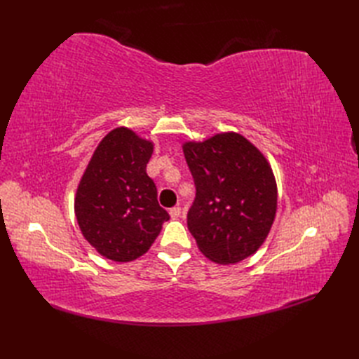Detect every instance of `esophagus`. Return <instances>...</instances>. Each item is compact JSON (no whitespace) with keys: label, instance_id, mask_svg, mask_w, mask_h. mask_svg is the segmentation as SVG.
<instances>
[{"label":"esophagus","instance_id":"34e87169","mask_svg":"<svg viewBox=\"0 0 359 359\" xmlns=\"http://www.w3.org/2000/svg\"><path fill=\"white\" fill-rule=\"evenodd\" d=\"M169 214H170L172 219L175 220V219H178V217L181 215V208H180V206H173V208L169 210Z\"/></svg>","mask_w":359,"mask_h":359}]
</instances>
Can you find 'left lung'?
Returning a JSON list of instances; mask_svg holds the SVG:
<instances>
[{
	"mask_svg": "<svg viewBox=\"0 0 359 359\" xmlns=\"http://www.w3.org/2000/svg\"><path fill=\"white\" fill-rule=\"evenodd\" d=\"M182 151L196 186L187 226L201 252L222 265L256 253L277 211V184L264 154L233 132L186 142Z\"/></svg>",
	"mask_w": 359,
	"mask_h": 359,
	"instance_id": "obj_1",
	"label": "left lung"
}]
</instances>
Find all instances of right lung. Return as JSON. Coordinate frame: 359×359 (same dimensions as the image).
Wrapping results in <instances>:
<instances>
[{
	"label": "right lung",
	"instance_id": "obj_1",
	"mask_svg": "<svg viewBox=\"0 0 359 359\" xmlns=\"http://www.w3.org/2000/svg\"><path fill=\"white\" fill-rule=\"evenodd\" d=\"M153 148L133 130L114 128L95 148L76 191L74 214L82 235L115 262L147 253L169 220L147 175Z\"/></svg>",
	"mask_w": 359,
	"mask_h": 359
}]
</instances>
